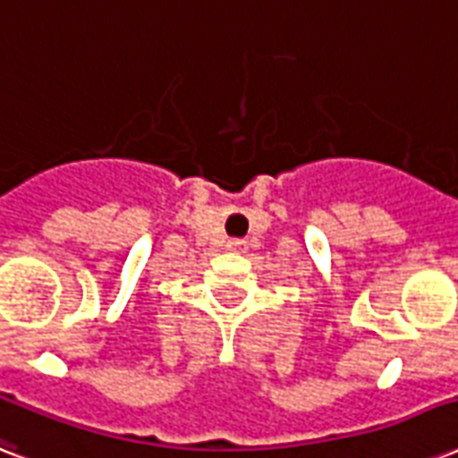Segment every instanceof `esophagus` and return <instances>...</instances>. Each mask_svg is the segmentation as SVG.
<instances>
[{
    "mask_svg": "<svg viewBox=\"0 0 458 458\" xmlns=\"http://www.w3.org/2000/svg\"><path fill=\"white\" fill-rule=\"evenodd\" d=\"M244 244H247L244 240H237V237H235V240H228V250L230 251H240V250H244Z\"/></svg>",
    "mask_w": 458,
    "mask_h": 458,
    "instance_id": "1",
    "label": "esophagus"
}]
</instances>
